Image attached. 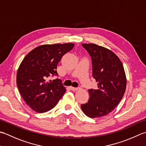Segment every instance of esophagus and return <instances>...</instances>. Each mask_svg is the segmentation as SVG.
<instances>
[{
    "instance_id": "34e87169",
    "label": "esophagus",
    "mask_w": 146,
    "mask_h": 146,
    "mask_svg": "<svg viewBox=\"0 0 146 146\" xmlns=\"http://www.w3.org/2000/svg\"><path fill=\"white\" fill-rule=\"evenodd\" d=\"M71 89L73 91H76L79 89L78 87H71Z\"/></svg>"
}]
</instances>
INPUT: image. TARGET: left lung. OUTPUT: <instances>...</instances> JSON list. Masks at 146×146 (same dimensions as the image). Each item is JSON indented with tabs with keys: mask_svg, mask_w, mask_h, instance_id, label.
I'll use <instances>...</instances> for the list:
<instances>
[{
	"mask_svg": "<svg viewBox=\"0 0 146 146\" xmlns=\"http://www.w3.org/2000/svg\"><path fill=\"white\" fill-rule=\"evenodd\" d=\"M82 45L91 57L92 76L98 84L97 89L88 90L90 98L81 108L90 118H99L120 102L126 90V76L121 61L112 51L94 44Z\"/></svg>",
	"mask_w": 146,
	"mask_h": 146,
	"instance_id": "1",
	"label": "left lung"
}]
</instances>
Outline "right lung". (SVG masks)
Segmentation results:
<instances>
[{
    "label": "right lung",
    "mask_w": 146,
    "mask_h": 146,
    "mask_svg": "<svg viewBox=\"0 0 146 146\" xmlns=\"http://www.w3.org/2000/svg\"><path fill=\"white\" fill-rule=\"evenodd\" d=\"M73 47L71 43L40 45L30 51L20 64L16 76L19 92L37 113L52 109L66 90L61 79L48 80V78L58 76V62Z\"/></svg>",
    "instance_id": "1"
}]
</instances>
